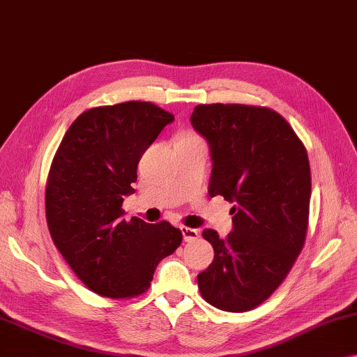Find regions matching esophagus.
I'll use <instances>...</instances> for the list:
<instances>
[{
    "instance_id": "esophagus-1",
    "label": "esophagus",
    "mask_w": 357,
    "mask_h": 357,
    "mask_svg": "<svg viewBox=\"0 0 357 357\" xmlns=\"http://www.w3.org/2000/svg\"><path fill=\"white\" fill-rule=\"evenodd\" d=\"M182 234H183V241H186V243H191V241H196L199 238V231L188 227H182Z\"/></svg>"
}]
</instances>
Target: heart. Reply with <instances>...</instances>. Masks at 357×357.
Wrapping results in <instances>:
<instances>
[{
  "mask_svg": "<svg viewBox=\"0 0 357 357\" xmlns=\"http://www.w3.org/2000/svg\"><path fill=\"white\" fill-rule=\"evenodd\" d=\"M188 139H197V137L193 135V134H190V132H183V134L178 135L177 140H188Z\"/></svg>",
  "mask_w": 357,
  "mask_h": 357,
  "instance_id": "b5f03b06",
  "label": "heart"
}]
</instances>
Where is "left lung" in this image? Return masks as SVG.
I'll use <instances>...</instances> for the list:
<instances>
[{
  "label": "left lung",
  "instance_id": "8db88e82",
  "mask_svg": "<svg viewBox=\"0 0 357 357\" xmlns=\"http://www.w3.org/2000/svg\"><path fill=\"white\" fill-rule=\"evenodd\" d=\"M191 124L211 145V197L234 202V228L227 238L202 231L215 255L197 274V286L218 310L250 311L281 286L305 245L308 153L292 126L266 107L201 103Z\"/></svg>",
  "mask_w": 357,
  "mask_h": 357
}]
</instances>
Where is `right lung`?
<instances>
[{
    "label": "right lung",
    "mask_w": 357,
    "mask_h": 357,
    "mask_svg": "<svg viewBox=\"0 0 357 357\" xmlns=\"http://www.w3.org/2000/svg\"><path fill=\"white\" fill-rule=\"evenodd\" d=\"M174 114L129 100L86 109L65 132L46 182L51 238L87 289L108 298H135L151 286L164 257L182 244L166 220L123 218L137 164Z\"/></svg>",
    "instance_id": "1"
}]
</instances>
